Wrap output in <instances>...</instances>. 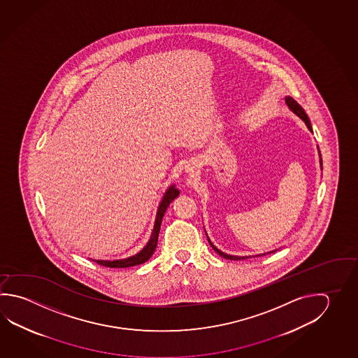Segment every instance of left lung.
Masks as SVG:
<instances>
[{
	"instance_id": "8db88e82",
	"label": "left lung",
	"mask_w": 358,
	"mask_h": 358,
	"mask_svg": "<svg viewBox=\"0 0 358 358\" xmlns=\"http://www.w3.org/2000/svg\"><path fill=\"white\" fill-rule=\"evenodd\" d=\"M286 104H287V107L290 108V110H293L294 113L296 115V116H299L304 122H306V127L309 129V130L312 131V124H310V121H309V118H308V115L306 113V110H304V108L300 106L294 98L292 97H286L285 98ZM319 157H320V166H322V155H320V152H319ZM209 245L212 246V248L215 250V252L217 254L220 255V256H222V257H224V259H229V260H245V259H248V256H242V257H240V256H232V255H227L224 254V252H222V251H220L218 248H215V245L210 242V240L208 238ZM276 251V250H275ZM275 251H271V252H275ZM271 252H267V254H271ZM262 255H266V254H262ZM262 255H257V256H262ZM256 256V257H257ZM251 257V256H250Z\"/></svg>"
}]
</instances>
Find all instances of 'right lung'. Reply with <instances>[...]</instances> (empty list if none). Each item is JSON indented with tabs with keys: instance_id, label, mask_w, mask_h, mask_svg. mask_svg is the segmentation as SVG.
Returning <instances> with one entry per match:
<instances>
[{
	"instance_id": "1",
	"label": "right lung",
	"mask_w": 358,
	"mask_h": 358,
	"mask_svg": "<svg viewBox=\"0 0 358 358\" xmlns=\"http://www.w3.org/2000/svg\"><path fill=\"white\" fill-rule=\"evenodd\" d=\"M179 195V190L171 185L166 193L164 194L162 203L157 208V213H156L155 224H154V229L152 234L150 237L149 242L145 248L138 252V254L131 256L129 259H124V260H115V261H104V260H93L97 262L98 265H102L106 267H116V268H124V267L136 266V265H141L145 261L149 260L150 257L154 254L155 251L156 245H157V237H159V232H160V226L163 222V217L165 215V210L169 207L170 203L176 199V196Z\"/></svg>"
}]
</instances>
